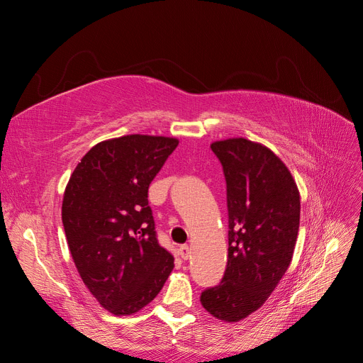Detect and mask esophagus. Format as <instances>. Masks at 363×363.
I'll list each match as a JSON object with an SVG mask.
<instances>
[{
    "mask_svg": "<svg viewBox=\"0 0 363 363\" xmlns=\"http://www.w3.org/2000/svg\"><path fill=\"white\" fill-rule=\"evenodd\" d=\"M179 255H180V257H182L183 260L188 259V257L191 256V250H189V247H188V245H182V247L179 248Z\"/></svg>",
    "mask_w": 363,
    "mask_h": 363,
    "instance_id": "esophagus-1",
    "label": "esophagus"
}]
</instances>
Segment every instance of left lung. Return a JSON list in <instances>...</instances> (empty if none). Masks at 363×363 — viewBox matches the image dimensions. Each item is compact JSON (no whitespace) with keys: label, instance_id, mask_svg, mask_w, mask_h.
I'll list each match as a JSON object with an SVG mask.
<instances>
[{"label":"left lung","instance_id":"left-lung-1","mask_svg":"<svg viewBox=\"0 0 363 363\" xmlns=\"http://www.w3.org/2000/svg\"><path fill=\"white\" fill-rule=\"evenodd\" d=\"M227 184L228 256L223 280L201 292L204 309L238 323L256 312L289 268L300 227V192L274 152L244 138L211 145Z\"/></svg>","mask_w":363,"mask_h":363}]
</instances>
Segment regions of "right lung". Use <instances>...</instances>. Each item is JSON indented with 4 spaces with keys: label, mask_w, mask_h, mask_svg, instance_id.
I'll list each match as a JSON object with an SVG mask.
<instances>
[{
    "label": "right lung",
    "mask_w": 363,
    "mask_h": 363,
    "mask_svg": "<svg viewBox=\"0 0 363 363\" xmlns=\"http://www.w3.org/2000/svg\"><path fill=\"white\" fill-rule=\"evenodd\" d=\"M177 145L147 135L100 142L65 189L62 223L77 271L113 315L136 313L155 300L174 268L157 240L148 188Z\"/></svg>",
    "instance_id": "1"
}]
</instances>
